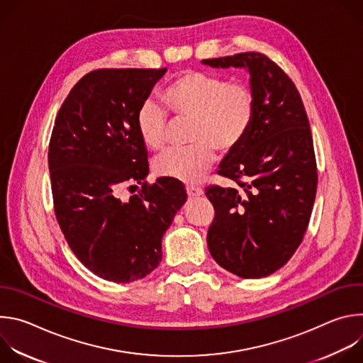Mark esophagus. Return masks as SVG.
I'll return each mask as SVG.
<instances>
[{
    "instance_id": "1",
    "label": "esophagus",
    "mask_w": 363,
    "mask_h": 363,
    "mask_svg": "<svg viewBox=\"0 0 363 363\" xmlns=\"http://www.w3.org/2000/svg\"><path fill=\"white\" fill-rule=\"evenodd\" d=\"M186 194H188V196L194 198V196H201V195L203 194V191H202V188H199V186L188 185V186H186Z\"/></svg>"
}]
</instances>
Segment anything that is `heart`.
<instances>
[{"label": "heart", "mask_w": 363, "mask_h": 363, "mask_svg": "<svg viewBox=\"0 0 363 363\" xmlns=\"http://www.w3.org/2000/svg\"><path fill=\"white\" fill-rule=\"evenodd\" d=\"M162 99L175 118L191 119L186 147L169 149L155 161L158 175L185 184L199 182L216 162V149L233 150L248 135L255 116L254 90L241 82L202 72H184L164 90ZM136 130L150 150L168 140L165 111L145 100L136 112Z\"/></svg>", "instance_id": "heart-1"}]
</instances>
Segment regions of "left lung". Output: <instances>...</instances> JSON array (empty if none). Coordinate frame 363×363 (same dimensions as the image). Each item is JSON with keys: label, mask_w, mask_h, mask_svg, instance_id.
<instances>
[{"label": "left lung", "mask_w": 363, "mask_h": 363, "mask_svg": "<svg viewBox=\"0 0 363 363\" xmlns=\"http://www.w3.org/2000/svg\"><path fill=\"white\" fill-rule=\"evenodd\" d=\"M250 73L255 116L245 139L218 174L238 186H208L216 217L206 242L214 260L242 279L283 267L307 230L318 188L312 132L298 90L267 56L255 51L202 60Z\"/></svg>", "instance_id": "1"}]
</instances>
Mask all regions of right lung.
Instances as JSON below:
<instances>
[{
  "label": "right lung",
  "instance_id": "1",
  "mask_svg": "<svg viewBox=\"0 0 363 363\" xmlns=\"http://www.w3.org/2000/svg\"><path fill=\"white\" fill-rule=\"evenodd\" d=\"M167 69H100L83 76L48 145L55 213L74 255L96 276L130 283L162 260V237L186 201L175 179L147 185L136 112ZM141 185L128 201L120 189ZM135 192V191H133Z\"/></svg>",
  "mask_w": 363,
  "mask_h": 363
}]
</instances>
